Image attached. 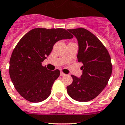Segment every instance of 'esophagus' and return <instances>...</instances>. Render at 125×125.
<instances>
[{"label": "esophagus", "instance_id": "34e87169", "mask_svg": "<svg viewBox=\"0 0 125 125\" xmlns=\"http://www.w3.org/2000/svg\"><path fill=\"white\" fill-rule=\"evenodd\" d=\"M66 74L65 73H64L63 72H60V76H62V77H63V76H65Z\"/></svg>", "mask_w": 125, "mask_h": 125}]
</instances>
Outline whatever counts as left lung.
<instances>
[{
  "label": "left lung",
  "mask_w": 125,
  "mask_h": 125,
  "mask_svg": "<svg viewBox=\"0 0 125 125\" xmlns=\"http://www.w3.org/2000/svg\"><path fill=\"white\" fill-rule=\"evenodd\" d=\"M78 41V62L83 63L82 74L71 75L72 83L67 87L70 97L80 102L96 97L108 84L112 73L110 55L106 48L94 34L84 28L68 30Z\"/></svg>",
  "instance_id": "left-lung-1"
}]
</instances>
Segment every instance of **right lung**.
<instances>
[{
    "instance_id": "obj_1",
    "label": "right lung",
    "mask_w": 125,
    "mask_h": 125,
    "mask_svg": "<svg viewBox=\"0 0 125 125\" xmlns=\"http://www.w3.org/2000/svg\"><path fill=\"white\" fill-rule=\"evenodd\" d=\"M73 37L63 28H35L19 40L10 56L9 70L15 88L22 97L31 103L48 97L60 70H48L42 63L58 41Z\"/></svg>"
}]
</instances>
